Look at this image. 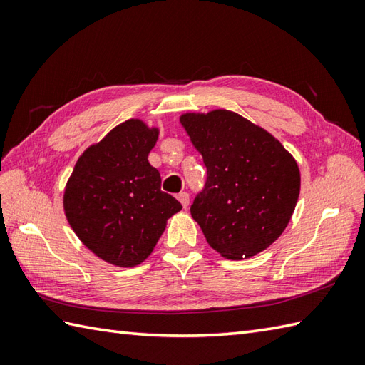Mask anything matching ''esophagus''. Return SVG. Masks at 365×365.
Instances as JSON below:
<instances>
[{
	"instance_id": "34e87169",
	"label": "esophagus",
	"mask_w": 365,
	"mask_h": 365,
	"mask_svg": "<svg viewBox=\"0 0 365 365\" xmlns=\"http://www.w3.org/2000/svg\"><path fill=\"white\" fill-rule=\"evenodd\" d=\"M177 199L180 200V204L183 205V208H187L190 205V195H188V192H180V195L177 196Z\"/></svg>"
}]
</instances>
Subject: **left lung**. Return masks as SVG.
<instances>
[{"instance_id":"8db88e82","label":"left lung","mask_w":365,"mask_h":365,"mask_svg":"<svg viewBox=\"0 0 365 365\" xmlns=\"http://www.w3.org/2000/svg\"><path fill=\"white\" fill-rule=\"evenodd\" d=\"M182 127L207 166L191 216L221 257L245 260L282 235L297 207V160L257 123L229 110L183 113Z\"/></svg>"}]
</instances>
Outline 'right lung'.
<instances>
[{"label": "right lung", "mask_w": 365, "mask_h": 365, "mask_svg": "<svg viewBox=\"0 0 365 365\" xmlns=\"http://www.w3.org/2000/svg\"><path fill=\"white\" fill-rule=\"evenodd\" d=\"M160 128L141 119L114 127L84 150L66 183V218L80 242L114 267L133 268L152 254L182 205L161 191L149 163Z\"/></svg>", "instance_id": "obj_1"}]
</instances>
